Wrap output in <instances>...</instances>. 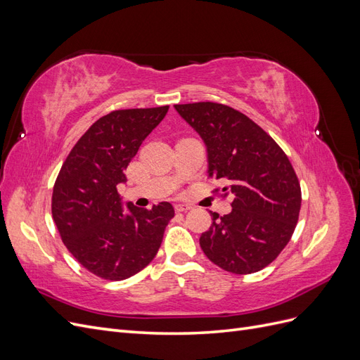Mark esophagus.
<instances>
[{"instance_id": "34e87169", "label": "esophagus", "mask_w": 360, "mask_h": 360, "mask_svg": "<svg viewBox=\"0 0 360 360\" xmlns=\"http://www.w3.org/2000/svg\"><path fill=\"white\" fill-rule=\"evenodd\" d=\"M174 209H176V212H177V213H181V212H188V210H191L192 207H191V205H186V204H176V205H174Z\"/></svg>"}]
</instances>
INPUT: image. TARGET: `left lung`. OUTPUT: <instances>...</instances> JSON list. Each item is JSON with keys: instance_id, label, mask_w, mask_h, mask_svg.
Masks as SVG:
<instances>
[{"instance_id": "left-lung-1", "label": "left lung", "mask_w": 360, "mask_h": 360, "mask_svg": "<svg viewBox=\"0 0 360 360\" xmlns=\"http://www.w3.org/2000/svg\"><path fill=\"white\" fill-rule=\"evenodd\" d=\"M207 146L209 179L228 186L231 213H212L200 245L212 263L236 275L263 270L282 252L296 230L300 183L276 141L252 120L222 103L174 105Z\"/></svg>"}]
</instances>
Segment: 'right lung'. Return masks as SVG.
Wrapping results in <instances>:
<instances>
[{
    "label": "right lung",
    "instance_id": "obj_1",
    "mask_svg": "<svg viewBox=\"0 0 360 360\" xmlns=\"http://www.w3.org/2000/svg\"><path fill=\"white\" fill-rule=\"evenodd\" d=\"M167 106L118 110L103 115L78 139L53 184L52 219L63 243L93 275L123 281L150 264L174 207L123 209L117 191L138 148L168 112Z\"/></svg>",
    "mask_w": 360,
    "mask_h": 360
}]
</instances>
